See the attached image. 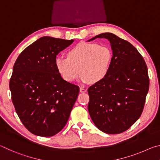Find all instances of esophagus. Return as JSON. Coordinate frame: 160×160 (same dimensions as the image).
Wrapping results in <instances>:
<instances>
[{"label": "esophagus", "instance_id": "obj_1", "mask_svg": "<svg viewBox=\"0 0 160 160\" xmlns=\"http://www.w3.org/2000/svg\"><path fill=\"white\" fill-rule=\"evenodd\" d=\"M80 92H86L87 89L85 88H84V87H81V88H80Z\"/></svg>", "mask_w": 160, "mask_h": 160}]
</instances>
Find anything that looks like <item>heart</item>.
I'll return each mask as SVG.
<instances>
[{"label": "heart", "mask_w": 160, "mask_h": 160, "mask_svg": "<svg viewBox=\"0 0 160 160\" xmlns=\"http://www.w3.org/2000/svg\"><path fill=\"white\" fill-rule=\"evenodd\" d=\"M112 56V51L109 47L81 42L68 51V57L56 58V66L68 82H73L81 73L83 82L97 83L109 73Z\"/></svg>", "instance_id": "1"}]
</instances>
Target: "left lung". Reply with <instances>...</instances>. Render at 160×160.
<instances>
[{
	"mask_svg": "<svg viewBox=\"0 0 160 160\" xmlns=\"http://www.w3.org/2000/svg\"><path fill=\"white\" fill-rule=\"evenodd\" d=\"M97 38L109 40L113 56L107 77L88 88V112L100 131L118 134L127 131L142 114L150 86L148 67L128 42L109 32L88 42Z\"/></svg>",
	"mask_w": 160,
	"mask_h": 160,
	"instance_id": "obj_1",
	"label": "left lung"
}]
</instances>
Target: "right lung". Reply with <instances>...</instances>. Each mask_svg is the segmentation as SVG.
I'll use <instances>...</instances> for the list:
<instances>
[{"instance_id": "1", "label": "right lung", "mask_w": 160, "mask_h": 160, "mask_svg": "<svg viewBox=\"0 0 160 160\" xmlns=\"http://www.w3.org/2000/svg\"><path fill=\"white\" fill-rule=\"evenodd\" d=\"M73 42L39 38L22 51L13 66L12 102L22 123L34 135H55L68 120L80 88L61 78L56 58Z\"/></svg>"}]
</instances>
